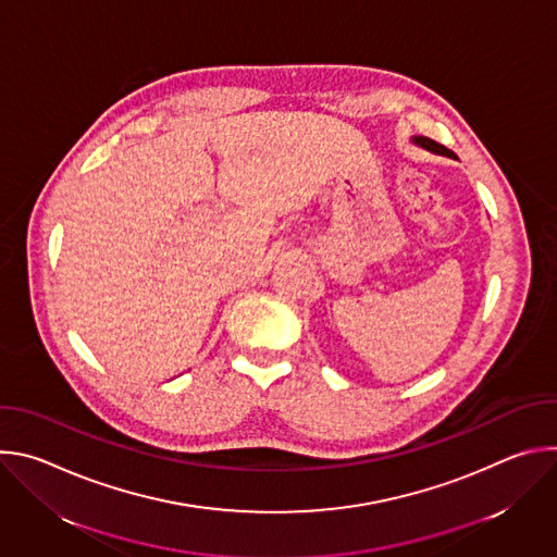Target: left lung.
<instances>
[{
  "label": "left lung",
  "mask_w": 557,
  "mask_h": 557,
  "mask_svg": "<svg viewBox=\"0 0 557 557\" xmlns=\"http://www.w3.org/2000/svg\"><path fill=\"white\" fill-rule=\"evenodd\" d=\"M412 140H414L417 145H421L423 149L432 151V153H441V156H447V158H456V153H454L451 149H447L445 145H441V143H436V140H432V138H428V136H414Z\"/></svg>",
  "instance_id": "obj_1"
}]
</instances>
